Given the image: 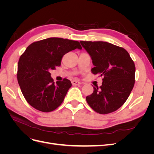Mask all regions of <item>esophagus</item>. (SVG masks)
<instances>
[{
    "mask_svg": "<svg viewBox=\"0 0 154 154\" xmlns=\"http://www.w3.org/2000/svg\"><path fill=\"white\" fill-rule=\"evenodd\" d=\"M71 83H72V85H79L82 84L81 82L78 81V80H72V81L71 82Z\"/></svg>",
    "mask_w": 154,
    "mask_h": 154,
    "instance_id": "34e87169",
    "label": "esophagus"
}]
</instances>
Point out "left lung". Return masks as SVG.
I'll use <instances>...</instances> for the list:
<instances>
[{
    "label": "left lung",
    "mask_w": 154,
    "mask_h": 154,
    "mask_svg": "<svg viewBox=\"0 0 154 154\" xmlns=\"http://www.w3.org/2000/svg\"><path fill=\"white\" fill-rule=\"evenodd\" d=\"M91 55L94 74L103 76L102 85L93 87L87 103L96 112L106 114L117 110L127 101L135 83L136 67L124 48L106 42L80 41Z\"/></svg>",
    "instance_id": "8db88e82"
}]
</instances>
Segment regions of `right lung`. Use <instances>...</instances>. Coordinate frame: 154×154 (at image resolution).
<instances>
[{
    "label": "right lung",
    "instance_id": "right-lung-1",
    "mask_svg": "<svg viewBox=\"0 0 154 154\" xmlns=\"http://www.w3.org/2000/svg\"><path fill=\"white\" fill-rule=\"evenodd\" d=\"M78 41L52 37L30 44L19 58L17 80L23 96L31 106L44 112L62 103L71 82L67 78L56 84L49 71L60 66L64 54L82 49Z\"/></svg>",
    "mask_w": 154,
    "mask_h": 154
}]
</instances>
